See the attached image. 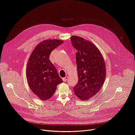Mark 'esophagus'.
Listing matches in <instances>:
<instances>
[{
	"label": "esophagus",
	"mask_w": 135,
	"mask_h": 135,
	"mask_svg": "<svg viewBox=\"0 0 135 135\" xmlns=\"http://www.w3.org/2000/svg\"><path fill=\"white\" fill-rule=\"evenodd\" d=\"M68 77H64V78H63V81H64V82H66V81H67V80H68Z\"/></svg>",
	"instance_id": "esophagus-1"
}]
</instances>
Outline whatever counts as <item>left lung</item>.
<instances>
[{"instance_id":"8db88e82","label":"left lung","mask_w":135,"mask_h":135,"mask_svg":"<svg viewBox=\"0 0 135 135\" xmlns=\"http://www.w3.org/2000/svg\"><path fill=\"white\" fill-rule=\"evenodd\" d=\"M70 39L77 50L75 56L78 82L74 87V92L80 100L85 101L96 95L102 87L106 77L105 63L100 51L90 41L77 36Z\"/></svg>"}]
</instances>
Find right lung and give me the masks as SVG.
I'll list each match as a JSON object with an SVG mask.
<instances>
[{
	"label": "right lung",
	"instance_id": "1",
	"mask_svg": "<svg viewBox=\"0 0 135 135\" xmlns=\"http://www.w3.org/2000/svg\"><path fill=\"white\" fill-rule=\"evenodd\" d=\"M63 42V40L56 39L43 41L35 47L28 60V84L33 94L42 100L51 98L57 85L63 81L49 59L51 52Z\"/></svg>",
	"mask_w": 135,
	"mask_h": 135
}]
</instances>
